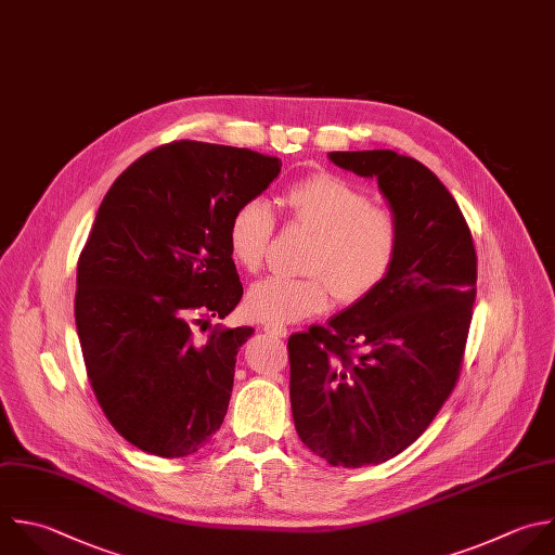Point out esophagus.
Instances as JSON below:
<instances>
[{
    "label": "esophagus",
    "instance_id": "34e87169",
    "mask_svg": "<svg viewBox=\"0 0 555 555\" xmlns=\"http://www.w3.org/2000/svg\"><path fill=\"white\" fill-rule=\"evenodd\" d=\"M264 332H267L269 336L284 338V336H286V325H282V323H264Z\"/></svg>",
    "mask_w": 555,
    "mask_h": 555
}]
</instances>
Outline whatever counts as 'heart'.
Returning <instances> with one entry per match:
<instances>
[{"label":"heart","mask_w":555,"mask_h":555,"mask_svg":"<svg viewBox=\"0 0 555 555\" xmlns=\"http://www.w3.org/2000/svg\"><path fill=\"white\" fill-rule=\"evenodd\" d=\"M282 206L288 219L314 234L306 269L312 275H271L247 293V312L269 323H293L327 310L332 295L345 304L375 293L392 273L401 251L399 219L356 184L321 171L293 182ZM275 217L262 199H245L228 223L234 262L256 273L267 256Z\"/></svg>","instance_id":"heart-1"}]
</instances>
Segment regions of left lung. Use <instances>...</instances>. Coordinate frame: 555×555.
I'll list each match as a JSON object with an SVG mask.
<instances>
[{
	"label": "left lung",
	"mask_w": 555,
	"mask_h": 555,
	"mask_svg": "<svg viewBox=\"0 0 555 555\" xmlns=\"http://www.w3.org/2000/svg\"><path fill=\"white\" fill-rule=\"evenodd\" d=\"M375 178L401 251L369 297L288 338L301 442L332 466L382 464L410 447L453 392L473 319L477 254L460 206L418 160L390 150L332 152Z\"/></svg>",
	"instance_id": "obj_1"
}]
</instances>
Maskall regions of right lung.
Instances as JSON below:
<instances>
[{
  "instance_id": "obj_1",
  "label": "right lung",
  "mask_w": 555,
  "mask_h": 555,
  "mask_svg": "<svg viewBox=\"0 0 555 555\" xmlns=\"http://www.w3.org/2000/svg\"><path fill=\"white\" fill-rule=\"evenodd\" d=\"M282 160L173 141L132 163L106 193L78 260L76 327L111 425L160 457L202 449L228 412L251 327L210 325L243 297L228 223Z\"/></svg>"
}]
</instances>
